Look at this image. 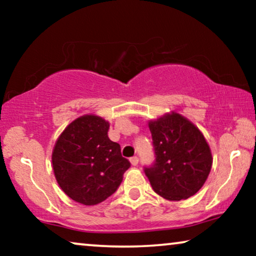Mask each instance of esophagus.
Returning <instances> with one entry per match:
<instances>
[{
	"instance_id": "34e87169",
	"label": "esophagus",
	"mask_w": 256,
	"mask_h": 256,
	"mask_svg": "<svg viewBox=\"0 0 256 256\" xmlns=\"http://www.w3.org/2000/svg\"><path fill=\"white\" fill-rule=\"evenodd\" d=\"M130 163H132V166H138V156H134V157H132L130 158Z\"/></svg>"
}]
</instances>
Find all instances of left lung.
Returning a JSON list of instances; mask_svg holds the SVG:
<instances>
[{
  "label": "left lung",
  "mask_w": 256,
  "mask_h": 256,
  "mask_svg": "<svg viewBox=\"0 0 256 256\" xmlns=\"http://www.w3.org/2000/svg\"><path fill=\"white\" fill-rule=\"evenodd\" d=\"M155 160L144 166L154 191L169 200L200 190L211 171L212 155L200 130L177 113L149 122Z\"/></svg>",
  "instance_id": "1"
}]
</instances>
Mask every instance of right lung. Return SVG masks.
Segmentation results:
<instances>
[{
	"label": "right lung",
	"mask_w": 256,
	"mask_h": 256,
	"mask_svg": "<svg viewBox=\"0 0 256 256\" xmlns=\"http://www.w3.org/2000/svg\"><path fill=\"white\" fill-rule=\"evenodd\" d=\"M110 124L84 115L70 124L56 142L52 166L56 180L70 198L84 205L104 202L120 186L130 162L110 141Z\"/></svg>",
	"instance_id": "obj_1"
}]
</instances>
